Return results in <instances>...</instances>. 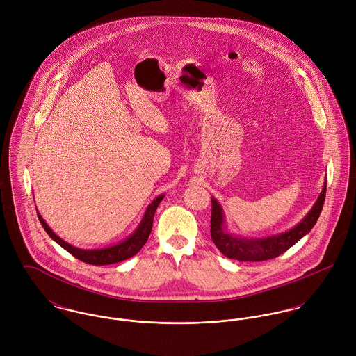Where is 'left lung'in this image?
I'll list each match as a JSON object with an SVG mask.
<instances>
[{"label": "left lung", "instance_id": "obj_1", "mask_svg": "<svg viewBox=\"0 0 356 356\" xmlns=\"http://www.w3.org/2000/svg\"><path fill=\"white\" fill-rule=\"evenodd\" d=\"M326 196V181L323 182L322 192L312 208L308 211L305 218L288 232L251 238V237H240L232 233L227 229L225 212L222 205L216 199L212 197V213H211V237L216 248L230 259L241 260V261H261L274 259L291 247H293L299 240H302L305 234L311 232L314 225L316 223Z\"/></svg>", "mask_w": 356, "mask_h": 356}]
</instances>
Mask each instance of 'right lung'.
<instances>
[{"label": "right lung", "instance_id": "obj_1", "mask_svg": "<svg viewBox=\"0 0 356 356\" xmlns=\"http://www.w3.org/2000/svg\"><path fill=\"white\" fill-rule=\"evenodd\" d=\"M163 199H164V195H160L153 200L152 203L148 205L140 225L126 240H123V241H120L115 245L105 247V248H97V250H82V248H76V247L65 243L64 240H61L51 230L38 211H37V213H38L40 222H41L42 227L45 229V232L49 234L51 240L56 241L61 248H64L67 252H70L72 256H75L76 259H79L85 263L95 264V266H104V264H113V263L126 260V259L138 254V251L148 241V237H149L151 230H152L153 216H154L156 208Z\"/></svg>", "mask_w": 356, "mask_h": 356}]
</instances>
